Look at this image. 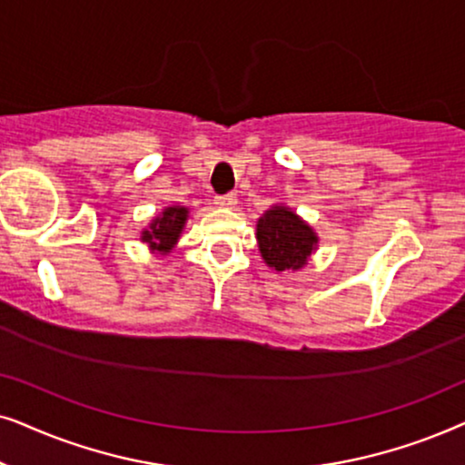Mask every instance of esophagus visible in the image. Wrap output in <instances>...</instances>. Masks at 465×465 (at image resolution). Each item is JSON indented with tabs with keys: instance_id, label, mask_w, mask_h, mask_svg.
<instances>
[{
	"instance_id": "1",
	"label": "esophagus",
	"mask_w": 465,
	"mask_h": 465,
	"mask_svg": "<svg viewBox=\"0 0 465 465\" xmlns=\"http://www.w3.org/2000/svg\"><path fill=\"white\" fill-rule=\"evenodd\" d=\"M214 203L219 208H233L236 206V195L233 193H227V195H216L214 197Z\"/></svg>"
}]
</instances>
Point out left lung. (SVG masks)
<instances>
[{
    "instance_id": "1",
    "label": "left lung",
    "mask_w": 465,
    "mask_h": 465,
    "mask_svg": "<svg viewBox=\"0 0 465 465\" xmlns=\"http://www.w3.org/2000/svg\"><path fill=\"white\" fill-rule=\"evenodd\" d=\"M255 236L265 265L276 272L306 268L319 246L317 232L284 203H274L259 216Z\"/></svg>"
}]
</instances>
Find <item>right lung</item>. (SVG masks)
<instances>
[{
  "instance_id": "obj_1",
  "label": "right lung",
  "mask_w": 465,
  "mask_h": 465,
  "mask_svg": "<svg viewBox=\"0 0 465 465\" xmlns=\"http://www.w3.org/2000/svg\"><path fill=\"white\" fill-rule=\"evenodd\" d=\"M187 221V206H165L157 216H153L148 227L142 229L140 240L148 244V249H151L154 255H168V252L176 249Z\"/></svg>"
}]
</instances>
